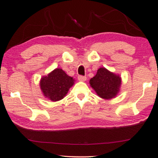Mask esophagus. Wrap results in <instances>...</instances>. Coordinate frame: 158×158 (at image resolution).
<instances>
[{
	"mask_svg": "<svg viewBox=\"0 0 158 158\" xmlns=\"http://www.w3.org/2000/svg\"><path fill=\"white\" fill-rule=\"evenodd\" d=\"M77 79H78L80 81H86L87 77H86V76H84V75H78Z\"/></svg>",
	"mask_w": 158,
	"mask_h": 158,
	"instance_id": "esophagus-1",
	"label": "esophagus"
}]
</instances>
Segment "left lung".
I'll return each mask as SVG.
<instances>
[{
	"label": "left lung",
	"mask_w": 158,
	"mask_h": 158,
	"mask_svg": "<svg viewBox=\"0 0 158 158\" xmlns=\"http://www.w3.org/2000/svg\"><path fill=\"white\" fill-rule=\"evenodd\" d=\"M90 84L100 98L111 99L119 92L121 78L105 68H100L95 76L90 79Z\"/></svg>",
	"instance_id": "8db88e82"
}]
</instances>
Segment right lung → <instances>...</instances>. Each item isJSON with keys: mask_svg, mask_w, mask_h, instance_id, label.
Segmentation results:
<instances>
[{"mask_svg": "<svg viewBox=\"0 0 158 158\" xmlns=\"http://www.w3.org/2000/svg\"><path fill=\"white\" fill-rule=\"evenodd\" d=\"M73 83V77L68 76L62 69L56 68L48 76L43 77L40 85L45 97L52 101H58L65 97Z\"/></svg>", "mask_w": 158, "mask_h": 158, "instance_id": "1", "label": "right lung"}]
</instances>
